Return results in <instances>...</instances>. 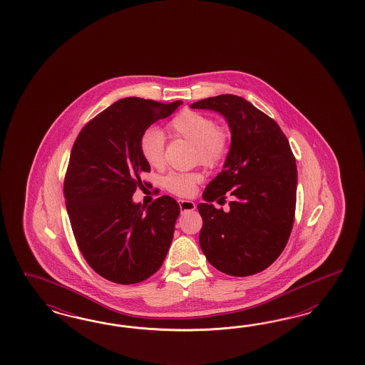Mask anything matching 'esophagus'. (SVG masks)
<instances>
[{
    "mask_svg": "<svg viewBox=\"0 0 365 365\" xmlns=\"http://www.w3.org/2000/svg\"><path fill=\"white\" fill-rule=\"evenodd\" d=\"M179 207L182 211H192L195 210V203L192 200H185V199H180L179 200Z\"/></svg>",
    "mask_w": 365,
    "mask_h": 365,
    "instance_id": "34e87169",
    "label": "esophagus"
}]
</instances>
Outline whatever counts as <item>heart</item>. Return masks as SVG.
<instances>
[{"label": "heart", "instance_id": "obj_1", "mask_svg": "<svg viewBox=\"0 0 365 365\" xmlns=\"http://www.w3.org/2000/svg\"><path fill=\"white\" fill-rule=\"evenodd\" d=\"M168 133L173 138L183 139L195 147V159L202 166L218 167L225 162L230 133L227 130L217 127V123L203 113L195 110H182L170 124ZM140 154L150 166H163L165 135L156 128H150L140 139ZM198 174H177L173 173L165 178L167 190L178 197H190L198 183Z\"/></svg>", "mask_w": 365, "mask_h": 365}]
</instances>
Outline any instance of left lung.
<instances>
[{
	"label": "left lung",
	"instance_id": "1",
	"mask_svg": "<svg viewBox=\"0 0 365 365\" xmlns=\"http://www.w3.org/2000/svg\"><path fill=\"white\" fill-rule=\"evenodd\" d=\"M221 113L232 144L221 173L203 191L199 245L222 273L252 276L272 265L287 246L294 222L297 166L285 133L272 118L235 95H220L190 106ZM232 195L231 210L210 203Z\"/></svg>",
	"mask_w": 365,
	"mask_h": 365
}]
</instances>
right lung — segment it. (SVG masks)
Here are the masks:
<instances>
[{
    "label": "right lung",
    "mask_w": 365,
    "mask_h": 365,
    "mask_svg": "<svg viewBox=\"0 0 365 365\" xmlns=\"http://www.w3.org/2000/svg\"><path fill=\"white\" fill-rule=\"evenodd\" d=\"M180 104L118 100L86 124L72 147L64 182L71 226L88 265L112 282L147 279L170 249L180 212L177 200L163 195L145 209L133 195L150 171L140 154L143 133Z\"/></svg>",
    "instance_id": "1"
}]
</instances>
